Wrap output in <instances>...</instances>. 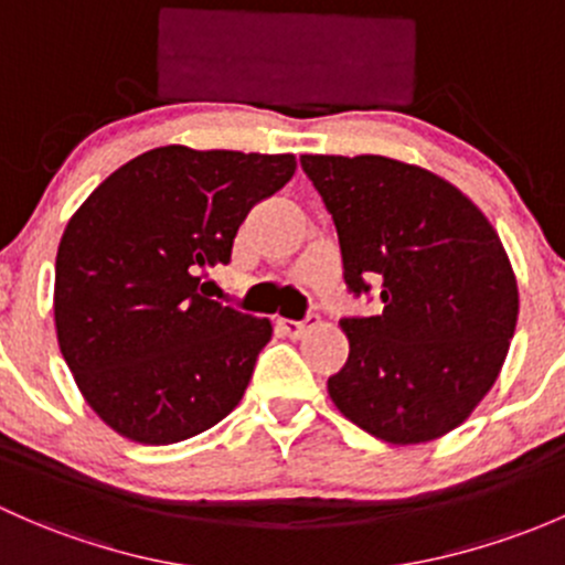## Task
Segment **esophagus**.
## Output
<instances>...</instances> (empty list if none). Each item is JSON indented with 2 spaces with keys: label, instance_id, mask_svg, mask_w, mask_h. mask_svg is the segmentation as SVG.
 Here are the masks:
<instances>
[{
  "label": "esophagus",
  "instance_id": "obj_1",
  "mask_svg": "<svg viewBox=\"0 0 565 565\" xmlns=\"http://www.w3.org/2000/svg\"><path fill=\"white\" fill-rule=\"evenodd\" d=\"M317 324V317H308L306 322H295V319H278V328H281L284 335L289 338H302L308 330Z\"/></svg>",
  "mask_w": 565,
  "mask_h": 565
}]
</instances>
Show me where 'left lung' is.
Returning a JSON list of instances; mask_svg holds the SVG:
<instances>
[{
	"mask_svg": "<svg viewBox=\"0 0 565 565\" xmlns=\"http://www.w3.org/2000/svg\"><path fill=\"white\" fill-rule=\"evenodd\" d=\"M335 222L354 295L382 289L376 317L341 319L349 360L328 379L338 412L395 447L447 436L495 384L520 292L495 227L460 189L376 153H302Z\"/></svg>",
	"mask_w": 565,
	"mask_h": 565,
	"instance_id": "1",
	"label": "left lung"
}]
</instances>
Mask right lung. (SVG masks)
I'll return each instance as SVG.
<instances>
[{
  "mask_svg": "<svg viewBox=\"0 0 565 565\" xmlns=\"http://www.w3.org/2000/svg\"><path fill=\"white\" fill-rule=\"evenodd\" d=\"M298 170L292 153L162 146L105 178L67 222L53 319L83 401L118 436L186 441L241 403L270 319L205 298L254 205Z\"/></svg>",
  "mask_w": 565,
  "mask_h": 565,
  "instance_id": "obj_1",
  "label": "right lung"
}]
</instances>
